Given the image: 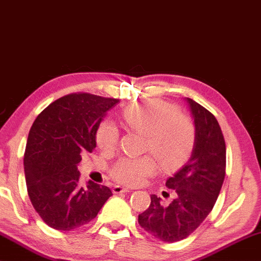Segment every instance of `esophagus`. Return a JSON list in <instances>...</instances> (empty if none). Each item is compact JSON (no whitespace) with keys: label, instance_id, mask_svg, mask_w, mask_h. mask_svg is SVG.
I'll return each instance as SVG.
<instances>
[{"label":"esophagus","instance_id":"1","mask_svg":"<svg viewBox=\"0 0 261 261\" xmlns=\"http://www.w3.org/2000/svg\"><path fill=\"white\" fill-rule=\"evenodd\" d=\"M129 188H124L122 186H115L113 187V193L115 194H122V193H129Z\"/></svg>","mask_w":261,"mask_h":261}]
</instances>
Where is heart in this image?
I'll return each instance as SVG.
<instances>
[{"mask_svg":"<svg viewBox=\"0 0 261 261\" xmlns=\"http://www.w3.org/2000/svg\"><path fill=\"white\" fill-rule=\"evenodd\" d=\"M127 130L144 134V150L151 155L123 157L113 166L112 177L125 186H139L157 170L156 159L163 169L185 162L195 144L196 129L193 119L178 112L174 105L160 99L135 102L120 113ZM119 130L105 120L98 126L95 142L104 152H113L119 144Z\"/></svg>","mask_w":261,"mask_h":261,"instance_id":"heart-1","label":"heart"}]
</instances>
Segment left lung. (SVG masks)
<instances>
[{
  "mask_svg": "<svg viewBox=\"0 0 261 261\" xmlns=\"http://www.w3.org/2000/svg\"><path fill=\"white\" fill-rule=\"evenodd\" d=\"M195 123L192 156L166 186L176 196L169 204L151 195L149 208L138 215V223L156 239L175 242L189 237L207 218L218 199L226 175V143L215 116L187 98ZM169 195V194H168Z\"/></svg>",
  "mask_w": 261,
  "mask_h": 261,
  "instance_id": "1",
  "label": "left lung"
}]
</instances>
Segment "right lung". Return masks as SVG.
Returning <instances> with one entry per match:
<instances>
[{
    "label": "right lung",
    "instance_id": "obj_1",
    "mask_svg": "<svg viewBox=\"0 0 261 261\" xmlns=\"http://www.w3.org/2000/svg\"><path fill=\"white\" fill-rule=\"evenodd\" d=\"M119 99L79 92L49 104L33 123L23 166L29 199L43 222L58 230L79 228L112 196L109 187L79 183L78 164L95 148L105 113Z\"/></svg>",
    "mask_w": 261,
    "mask_h": 261
}]
</instances>
